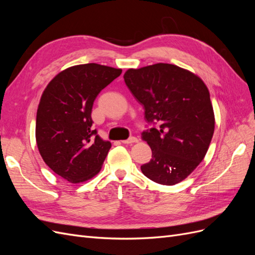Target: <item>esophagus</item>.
I'll return each mask as SVG.
<instances>
[{
  "label": "esophagus",
  "mask_w": 255,
  "mask_h": 255,
  "mask_svg": "<svg viewBox=\"0 0 255 255\" xmlns=\"http://www.w3.org/2000/svg\"><path fill=\"white\" fill-rule=\"evenodd\" d=\"M122 142H123V143H126V144H133V143L138 142V139H137L136 137L132 136V137H129L128 139H127V140H123Z\"/></svg>",
  "instance_id": "esophagus-1"
}]
</instances>
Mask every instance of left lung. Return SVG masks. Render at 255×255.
I'll return each instance as SVG.
<instances>
[{
    "label": "left lung",
    "instance_id": "obj_1",
    "mask_svg": "<svg viewBox=\"0 0 255 255\" xmlns=\"http://www.w3.org/2000/svg\"><path fill=\"white\" fill-rule=\"evenodd\" d=\"M123 78L152 127L141 133L152 150V159L140 167L142 173L161 185L186 179L203 160L214 134L205 84L185 69L161 63L128 69Z\"/></svg>",
    "mask_w": 255,
    "mask_h": 255
}]
</instances>
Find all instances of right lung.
I'll return each mask as SVG.
<instances>
[{"instance_id":"1","label":"right lung","mask_w":255,"mask_h":255,"mask_svg":"<svg viewBox=\"0 0 255 255\" xmlns=\"http://www.w3.org/2000/svg\"><path fill=\"white\" fill-rule=\"evenodd\" d=\"M121 72L98 64L74 66L57 74L43 91L36 118L38 150L68 182H84L101 170L112 143L92 128V105Z\"/></svg>"}]
</instances>
